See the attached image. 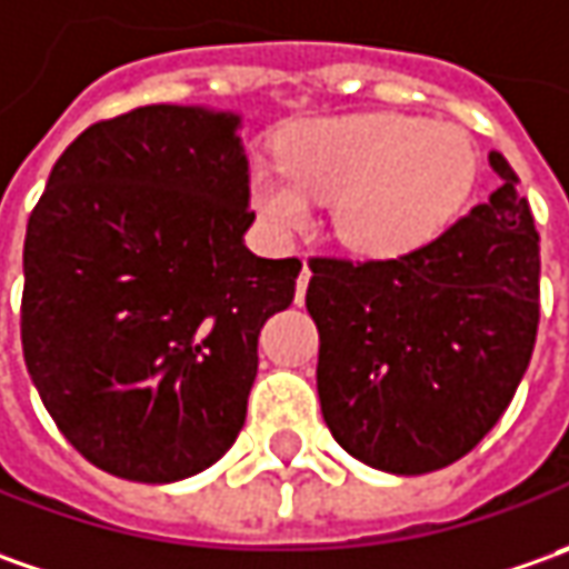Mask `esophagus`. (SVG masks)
I'll use <instances>...</instances> for the list:
<instances>
[{
  "label": "esophagus",
  "instance_id": "1",
  "mask_svg": "<svg viewBox=\"0 0 569 569\" xmlns=\"http://www.w3.org/2000/svg\"><path fill=\"white\" fill-rule=\"evenodd\" d=\"M308 280H311V270H308V264H305L302 273H299V280H296V305L305 302V289H308Z\"/></svg>",
  "mask_w": 569,
  "mask_h": 569
}]
</instances>
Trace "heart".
<instances>
[{"label": "heart", "mask_w": 569, "mask_h": 569, "mask_svg": "<svg viewBox=\"0 0 569 569\" xmlns=\"http://www.w3.org/2000/svg\"><path fill=\"white\" fill-rule=\"evenodd\" d=\"M476 182V148L447 122L409 112H356L302 122L283 167L254 169L251 204L277 236L311 223V201H333V229L368 258H402L460 217Z\"/></svg>", "instance_id": "b5f03b06"}]
</instances>
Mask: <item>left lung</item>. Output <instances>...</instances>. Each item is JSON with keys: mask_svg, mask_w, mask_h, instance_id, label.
<instances>
[{"mask_svg": "<svg viewBox=\"0 0 569 569\" xmlns=\"http://www.w3.org/2000/svg\"><path fill=\"white\" fill-rule=\"evenodd\" d=\"M435 242L390 261L311 258L318 397L330 435L371 469L425 476L498 425L539 330V232L517 172Z\"/></svg>", "mask_w": 569, "mask_h": 569, "instance_id": "obj_1", "label": "left lung"}]
</instances>
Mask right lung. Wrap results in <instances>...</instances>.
I'll return each mask as SVG.
<instances>
[{
    "mask_svg": "<svg viewBox=\"0 0 569 569\" xmlns=\"http://www.w3.org/2000/svg\"><path fill=\"white\" fill-rule=\"evenodd\" d=\"M236 112L131 109L56 160L24 236L21 346L69 443L128 481L188 479L246 425L258 337L296 258L246 248Z\"/></svg>",
    "mask_w": 569,
    "mask_h": 569,
    "instance_id": "right-lung-1",
    "label": "right lung"
}]
</instances>
